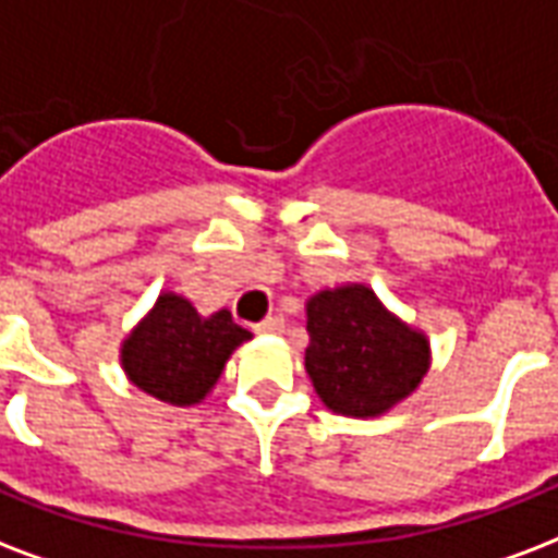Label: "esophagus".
<instances>
[{
	"instance_id": "1",
	"label": "esophagus",
	"mask_w": 558,
	"mask_h": 558,
	"mask_svg": "<svg viewBox=\"0 0 558 558\" xmlns=\"http://www.w3.org/2000/svg\"><path fill=\"white\" fill-rule=\"evenodd\" d=\"M283 325H287L283 316H269V318H263L260 325H254V330H257V333H280Z\"/></svg>"
}]
</instances>
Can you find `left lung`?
Instances as JSON below:
<instances>
[{
	"mask_svg": "<svg viewBox=\"0 0 558 558\" xmlns=\"http://www.w3.org/2000/svg\"><path fill=\"white\" fill-rule=\"evenodd\" d=\"M304 307L310 333L304 368L322 403L336 415H386L430 372L427 333L395 316L372 287H325Z\"/></svg>",
	"mask_w": 558,
	"mask_h": 558,
	"instance_id": "obj_1",
	"label": "left lung"
}]
</instances>
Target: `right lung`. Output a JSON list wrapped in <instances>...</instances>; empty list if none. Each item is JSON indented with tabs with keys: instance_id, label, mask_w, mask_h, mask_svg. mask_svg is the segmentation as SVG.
<instances>
[{
	"instance_id": "add662e5",
	"label": "right lung",
	"mask_w": 558,
	"mask_h": 558,
	"mask_svg": "<svg viewBox=\"0 0 558 558\" xmlns=\"http://www.w3.org/2000/svg\"><path fill=\"white\" fill-rule=\"evenodd\" d=\"M248 339L251 330L233 322L231 310L202 316L184 295L160 292L155 307L122 339L119 365L140 392L172 407H195Z\"/></svg>"
}]
</instances>
